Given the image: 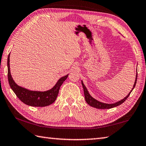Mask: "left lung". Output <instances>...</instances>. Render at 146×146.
Returning a JSON list of instances; mask_svg holds the SVG:
<instances>
[{"instance_id": "left-lung-1", "label": "left lung", "mask_w": 146, "mask_h": 146, "mask_svg": "<svg viewBox=\"0 0 146 146\" xmlns=\"http://www.w3.org/2000/svg\"><path fill=\"white\" fill-rule=\"evenodd\" d=\"M137 72L136 73V77H135V82H134V85L133 86V88H132V90H130V92L128 93V95L125 97L124 99H123L122 100H120L118 102H115V103L113 104H106V103H104V102H101L98 100H96V99H94V98H92V96H90V94L88 92V90L87 89L86 87L85 86V85L84 84V82L82 80V85L83 86V88H84V96H85V101H86L87 103L88 104H89L90 106L98 108V109H102V110H105V109H110V108H113L118 106L121 104L123 102H124L127 99V98H128V96H130V93L132 92V91L133 90V89L135 87V85H136V82H137Z\"/></svg>"}]
</instances>
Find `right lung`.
<instances>
[{"instance_id": "right-lung-1", "label": "right lung", "mask_w": 146, "mask_h": 146, "mask_svg": "<svg viewBox=\"0 0 146 146\" xmlns=\"http://www.w3.org/2000/svg\"><path fill=\"white\" fill-rule=\"evenodd\" d=\"M10 53L7 58V76L11 89L21 101L33 107H45L52 104L58 97L60 87L68 76V74L60 78L56 85L46 91L30 90L17 85L14 81L10 71Z\"/></svg>"}]
</instances>
